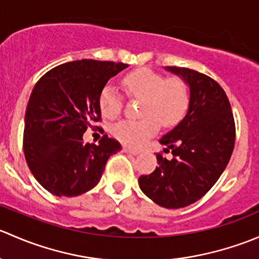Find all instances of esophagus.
Masks as SVG:
<instances>
[{"instance_id":"esophagus-1","label":"esophagus","mask_w":259,"mask_h":259,"mask_svg":"<svg viewBox=\"0 0 259 259\" xmlns=\"http://www.w3.org/2000/svg\"><path fill=\"white\" fill-rule=\"evenodd\" d=\"M122 151H124V153H127V154H132V155H138V154L140 153L139 150H135V149L127 148V146H124V148H122Z\"/></svg>"}]
</instances>
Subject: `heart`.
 I'll return each instance as SVG.
<instances>
[{"mask_svg":"<svg viewBox=\"0 0 259 259\" xmlns=\"http://www.w3.org/2000/svg\"><path fill=\"white\" fill-rule=\"evenodd\" d=\"M122 86L129 96L140 99L139 120H122L113 127L116 139L132 148H139L156 134L160 122L165 126L178 124L187 114L190 94L180 79H166L150 69H139L122 79ZM101 113L114 119L121 111L122 100L111 83L104 86L99 98Z\"/></svg>","mask_w":259,"mask_h":259,"instance_id":"heart-1","label":"heart"}]
</instances>
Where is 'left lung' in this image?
Masks as SVG:
<instances>
[{"mask_svg": "<svg viewBox=\"0 0 259 259\" xmlns=\"http://www.w3.org/2000/svg\"><path fill=\"white\" fill-rule=\"evenodd\" d=\"M189 86L190 103L184 119L160 139L168 160L156 154L159 166L140 176L146 197L164 208L178 209L199 200L226 169L236 142L231 104L217 81L195 70L166 66Z\"/></svg>", "mask_w": 259, "mask_h": 259, "instance_id": "left-lung-1", "label": "left lung"}]
</instances>
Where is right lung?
Instances as JSON below:
<instances>
[{"label":"right lung","mask_w":259,"mask_h":259,"mask_svg":"<svg viewBox=\"0 0 259 259\" xmlns=\"http://www.w3.org/2000/svg\"><path fill=\"white\" fill-rule=\"evenodd\" d=\"M122 62L77 60L59 65L36 82L25 115L23 151L36 180L57 197H76L100 180L110 155L121 150L104 135L99 145L82 135L100 121V93Z\"/></svg>","instance_id":"add662e5"}]
</instances>
